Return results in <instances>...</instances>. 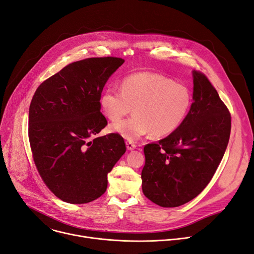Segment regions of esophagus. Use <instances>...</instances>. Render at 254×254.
I'll use <instances>...</instances> for the list:
<instances>
[{"label":"esophagus","instance_id":"esophagus-1","mask_svg":"<svg viewBox=\"0 0 254 254\" xmlns=\"http://www.w3.org/2000/svg\"><path fill=\"white\" fill-rule=\"evenodd\" d=\"M126 144H127V150H134L137 146H136V144L134 143V142H131V141H127L126 142Z\"/></svg>","mask_w":254,"mask_h":254}]
</instances>
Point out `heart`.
<instances>
[{"label": "heart", "mask_w": 254, "mask_h": 254, "mask_svg": "<svg viewBox=\"0 0 254 254\" xmlns=\"http://www.w3.org/2000/svg\"><path fill=\"white\" fill-rule=\"evenodd\" d=\"M103 113L117 122L131 110L134 115L110 126V130L127 141H136L151 132L166 137L175 131L188 117L192 106L190 89L169 77L139 72L125 77L120 90L109 87L100 98Z\"/></svg>", "instance_id": "obj_1"}]
</instances>
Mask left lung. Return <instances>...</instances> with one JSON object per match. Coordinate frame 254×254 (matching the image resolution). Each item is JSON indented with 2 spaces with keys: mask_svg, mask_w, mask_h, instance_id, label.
Segmentation results:
<instances>
[{
  "mask_svg": "<svg viewBox=\"0 0 254 254\" xmlns=\"http://www.w3.org/2000/svg\"><path fill=\"white\" fill-rule=\"evenodd\" d=\"M192 98L188 117L175 131L144 146L142 190L161 207H178L201 193L214 176L230 140L231 113L199 71H193Z\"/></svg>",
  "mask_w": 254,
  "mask_h": 254,
  "instance_id": "1",
  "label": "left lung"
}]
</instances>
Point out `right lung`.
Instances as JSON below:
<instances>
[{
    "label": "right lung",
    "mask_w": 254,
    "mask_h": 254,
    "mask_svg": "<svg viewBox=\"0 0 254 254\" xmlns=\"http://www.w3.org/2000/svg\"><path fill=\"white\" fill-rule=\"evenodd\" d=\"M120 58H90L69 64L37 88L29 111L35 166L50 191L70 204H85L107 190V175L126 152L124 138L107 126L100 98Z\"/></svg>",
    "instance_id": "obj_1"
}]
</instances>
